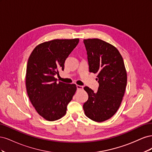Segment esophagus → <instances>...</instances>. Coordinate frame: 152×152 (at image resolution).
<instances>
[{"instance_id": "1", "label": "esophagus", "mask_w": 152, "mask_h": 152, "mask_svg": "<svg viewBox=\"0 0 152 152\" xmlns=\"http://www.w3.org/2000/svg\"><path fill=\"white\" fill-rule=\"evenodd\" d=\"M77 90H82V89H83V86H79V85H77Z\"/></svg>"}]
</instances>
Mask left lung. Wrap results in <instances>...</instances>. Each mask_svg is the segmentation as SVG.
I'll return each mask as SVG.
<instances>
[{
  "label": "left lung",
  "instance_id": "left-lung-1",
  "mask_svg": "<svg viewBox=\"0 0 152 152\" xmlns=\"http://www.w3.org/2000/svg\"><path fill=\"white\" fill-rule=\"evenodd\" d=\"M89 72L97 74L96 93L85 87L88 99L83 108L92 121L102 122L113 117L119 108L125 93L127 72L118 49L99 39H84Z\"/></svg>",
  "mask_w": 152,
  "mask_h": 152
}]
</instances>
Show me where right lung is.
Returning <instances> with one entry per match:
<instances>
[{"label": "right lung", "instance_id": "right-lung-1", "mask_svg": "<svg viewBox=\"0 0 152 152\" xmlns=\"http://www.w3.org/2000/svg\"><path fill=\"white\" fill-rule=\"evenodd\" d=\"M79 42V39H54L41 43L28 58L27 94L36 111L45 120L57 121L65 115L75 93V84L57 83L54 75L59 74V69L64 70L65 60Z\"/></svg>", "mask_w": 152, "mask_h": 152}]
</instances>
